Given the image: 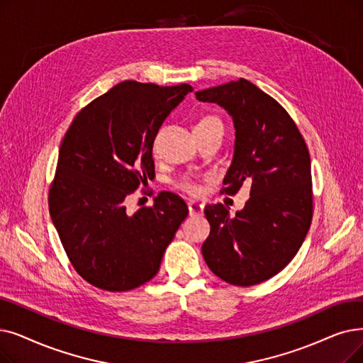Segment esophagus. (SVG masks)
Segmentation results:
<instances>
[{
  "instance_id": "34e87169",
  "label": "esophagus",
  "mask_w": 363,
  "mask_h": 363,
  "mask_svg": "<svg viewBox=\"0 0 363 363\" xmlns=\"http://www.w3.org/2000/svg\"><path fill=\"white\" fill-rule=\"evenodd\" d=\"M188 212H190L191 216H199L203 213V204L199 201H190L188 203Z\"/></svg>"
}]
</instances>
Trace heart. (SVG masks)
<instances>
[{"label": "heart", "instance_id": "b5f03b06", "mask_svg": "<svg viewBox=\"0 0 363 363\" xmlns=\"http://www.w3.org/2000/svg\"><path fill=\"white\" fill-rule=\"evenodd\" d=\"M211 121H219L218 118H215V117H203L197 124H203V123H211ZM179 186L182 188L184 191H186V193H190V194H193V196H199L200 193H201V185L200 184H197L194 179H182L181 182H179Z\"/></svg>", "mask_w": 363, "mask_h": 363}]
</instances>
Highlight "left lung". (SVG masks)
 I'll return each instance as SVG.
<instances>
[{
	"instance_id": "obj_1",
	"label": "left lung",
	"mask_w": 363,
	"mask_h": 363,
	"mask_svg": "<svg viewBox=\"0 0 363 363\" xmlns=\"http://www.w3.org/2000/svg\"><path fill=\"white\" fill-rule=\"evenodd\" d=\"M196 98L223 106L234 123V155L223 193L233 196L250 184V197L235 216L220 203L204 209L211 234L201 254L224 281L257 285L285 269L310 228L308 148L286 109L245 78L196 91Z\"/></svg>"
}]
</instances>
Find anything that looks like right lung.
Returning <instances> with one entry per match:
<instances>
[{"label": "right lung", "mask_w": 363, "mask_h": 363, "mask_svg": "<svg viewBox=\"0 0 363 363\" xmlns=\"http://www.w3.org/2000/svg\"><path fill=\"white\" fill-rule=\"evenodd\" d=\"M188 91L123 82L84 106L62 140L49 211L75 272L93 286L124 292L151 280L188 215L169 191L125 211V199L154 175L157 132Z\"/></svg>", "instance_id": "add662e5"}]
</instances>
